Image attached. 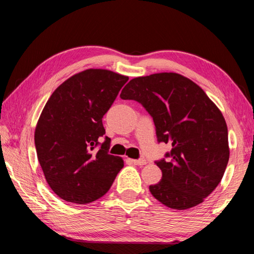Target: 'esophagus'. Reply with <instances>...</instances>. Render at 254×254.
Masks as SVG:
<instances>
[{"label":"esophagus","mask_w":254,"mask_h":254,"mask_svg":"<svg viewBox=\"0 0 254 254\" xmlns=\"http://www.w3.org/2000/svg\"><path fill=\"white\" fill-rule=\"evenodd\" d=\"M130 163L134 164V165H137V166H144L146 165V160L145 159H127Z\"/></svg>","instance_id":"obj_1"}]
</instances>
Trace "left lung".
<instances>
[{
	"mask_svg": "<svg viewBox=\"0 0 254 254\" xmlns=\"http://www.w3.org/2000/svg\"><path fill=\"white\" fill-rule=\"evenodd\" d=\"M147 110L158 142L170 143V160L156 161L163 178L149 186L153 196L172 209L201 204L222 181L229 160L228 130L217 106L197 84L178 73L135 77L121 91Z\"/></svg>",
	"mask_w": 254,
	"mask_h": 254,
	"instance_id": "obj_1",
	"label": "left lung"
}]
</instances>
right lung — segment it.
<instances>
[{"instance_id": "1", "label": "right lung", "mask_w": 254, "mask_h": 254, "mask_svg": "<svg viewBox=\"0 0 254 254\" xmlns=\"http://www.w3.org/2000/svg\"><path fill=\"white\" fill-rule=\"evenodd\" d=\"M128 77L109 69L88 68L53 91L37 122V157L48 185L64 201L86 204L109 191L123 159L108 153L110 138L102 118Z\"/></svg>"}]
</instances>
